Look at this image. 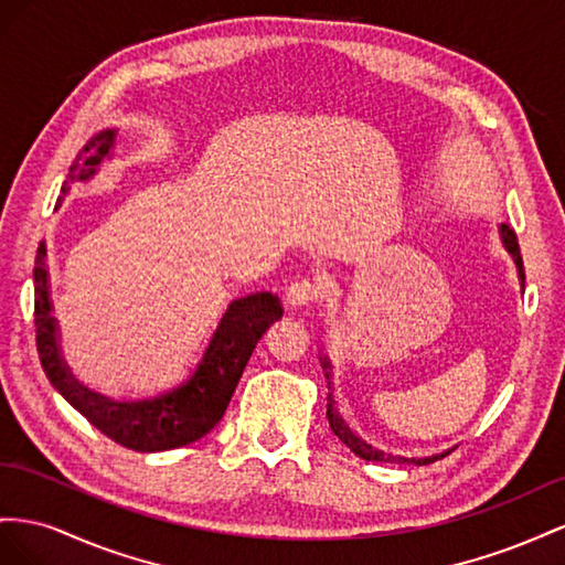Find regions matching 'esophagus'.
<instances>
[{"mask_svg": "<svg viewBox=\"0 0 565 565\" xmlns=\"http://www.w3.org/2000/svg\"><path fill=\"white\" fill-rule=\"evenodd\" d=\"M321 294H324V286H321L319 279H298L294 281L291 286H288L286 291V300L288 305H294V308H308V305L317 302L321 298Z\"/></svg>", "mask_w": 565, "mask_h": 565, "instance_id": "obj_1", "label": "esophagus"}]
</instances>
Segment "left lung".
Listing matches in <instances>:
<instances>
[{"label":"left lung","mask_w":565,"mask_h":565,"mask_svg":"<svg viewBox=\"0 0 565 565\" xmlns=\"http://www.w3.org/2000/svg\"><path fill=\"white\" fill-rule=\"evenodd\" d=\"M502 241H504V246H507V250L513 255V263H515V267H519V277H521V281H525V271H523V257H521V248H519V241H515V234H513V230L509 227V224H502ZM324 369H329V362L324 360ZM327 379H329V372H327ZM329 402H327V416H329V426H331V430L338 435V440H341L350 452H354L358 457H362V459H366V461H391V463H395V461H399V463H405V461H412V463H430V461H435L438 457H426V459H405V457H391V455H383V452H379V449H374L372 445H366L364 440H360L358 435H354L345 424H343V418L338 416V412H335V407H333V399H331V393H329V397H327ZM440 457H445V455H440Z\"/></svg>","instance_id":"1"}]
</instances>
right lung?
<instances>
[{
  "instance_id": "add662e5",
  "label": "right lung",
  "mask_w": 565,
  "mask_h": 565,
  "mask_svg": "<svg viewBox=\"0 0 565 565\" xmlns=\"http://www.w3.org/2000/svg\"><path fill=\"white\" fill-rule=\"evenodd\" d=\"M113 141H116V132L104 130L85 143L73 160L68 180L61 186L63 196L68 193L71 182L87 180L94 174L96 166L110 153ZM63 196H58V201ZM44 255L46 248L40 244L35 255V341L44 374L94 428L135 452H163V449L189 445L211 433L227 412L257 341L284 312L279 298L271 294H253L234 300L224 312L199 369L184 385L153 399L110 402L79 385L61 360L56 321L50 315L52 302L46 291Z\"/></svg>"
}]
</instances>
